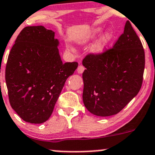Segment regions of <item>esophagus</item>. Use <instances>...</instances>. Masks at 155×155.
Segmentation results:
<instances>
[{"instance_id": "esophagus-1", "label": "esophagus", "mask_w": 155, "mask_h": 155, "mask_svg": "<svg viewBox=\"0 0 155 155\" xmlns=\"http://www.w3.org/2000/svg\"><path fill=\"white\" fill-rule=\"evenodd\" d=\"M84 67L83 65H79V67H78V68H77V72L79 73V74H82L83 72H84Z\"/></svg>"}]
</instances>
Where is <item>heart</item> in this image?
<instances>
[{"label":"heart","mask_w":155,"mask_h":155,"mask_svg":"<svg viewBox=\"0 0 155 155\" xmlns=\"http://www.w3.org/2000/svg\"><path fill=\"white\" fill-rule=\"evenodd\" d=\"M103 31L104 28H101V27H98V28H95V29L92 31L89 35H87L85 39L83 40V42H88L95 40V39L97 38L102 33ZM113 33L111 31H108L105 32L104 35H102L101 38H100V40L93 46V50H92L93 54H98H98H104L109 48V47L110 46V44L112 43L113 40ZM67 48L69 51L72 53L75 52V48L73 46H71V45H68Z\"/></svg>","instance_id":"1"}]
</instances>
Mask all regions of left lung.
Instances as JSON below:
<instances>
[{"label": "left lung", "mask_w": 155, "mask_h": 155, "mask_svg": "<svg viewBox=\"0 0 155 155\" xmlns=\"http://www.w3.org/2000/svg\"><path fill=\"white\" fill-rule=\"evenodd\" d=\"M83 102L97 116L115 115L140 91L145 68V53L129 21L113 48L83 59Z\"/></svg>", "instance_id": "obj_1"}]
</instances>
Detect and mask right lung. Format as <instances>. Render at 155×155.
Segmentation results:
<instances>
[{
	"label": "right lung",
	"instance_id": "add662e5",
	"mask_svg": "<svg viewBox=\"0 0 155 155\" xmlns=\"http://www.w3.org/2000/svg\"><path fill=\"white\" fill-rule=\"evenodd\" d=\"M55 32L42 25L25 27L8 54L6 83L12 108L25 121L50 118L64 83L78 63H63Z\"/></svg>",
	"mask_w": 155,
	"mask_h": 155
}]
</instances>
